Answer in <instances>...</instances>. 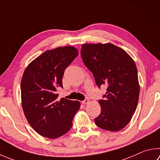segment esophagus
Returning <instances> with one entry per match:
<instances>
[{"instance_id":"obj_1","label":"esophagus","mask_w":160,"mask_h":160,"mask_svg":"<svg viewBox=\"0 0 160 160\" xmlns=\"http://www.w3.org/2000/svg\"><path fill=\"white\" fill-rule=\"evenodd\" d=\"M89 102V98H85V100L82 101V104H85H85H88Z\"/></svg>"}]
</instances>
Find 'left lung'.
I'll list each match as a JSON object with an SVG mask.
<instances>
[{"mask_svg":"<svg viewBox=\"0 0 160 160\" xmlns=\"http://www.w3.org/2000/svg\"><path fill=\"white\" fill-rule=\"evenodd\" d=\"M81 57L100 88L106 85L101 110L94 119L100 128L118 132L128 124L138 105L139 86L134 61L122 49L111 43L83 44Z\"/></svg>","mask_w":160,"mask_h":160,"instance_id":"left-lung-1","label":"left lung"}]
</instances>
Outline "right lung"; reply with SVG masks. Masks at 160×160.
<instances>
[{
  "label": "right lung",
  "mask_w": 160,
  "mask_h": 160,
  "mask_svg": "<svg viewBox=\"0 0 160 160\" xmlns=\"http://www.w3.org/2000/svg\"><path fill=\"white\" fill-rule=\"evenodd\" d=\"M72 46L47 50L27 66L21 81L22 108L28 122L40 135L57 138L71 129L80 103L62 98L57 88H62L65 69L78 56Z\"/></svg>",
  "instance_id": "1"
}]
</instances>
